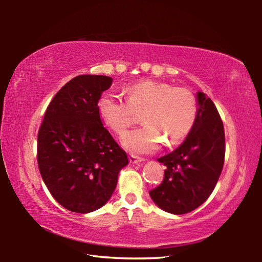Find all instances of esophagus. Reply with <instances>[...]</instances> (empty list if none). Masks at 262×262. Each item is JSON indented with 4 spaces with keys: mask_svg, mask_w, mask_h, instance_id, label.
Returning <instances> with one entry per match:
<instances>
[{
    "mask_svg": "<svg viewBox=\"0 0 262 262\" xmlns=\"http://www.w3.org/2000/svg\"><path fill=\"white\" fill-rule=\"evenodd\" d=\"M143 161H144L143 158L134 156V155H130V156H129V162H130L132 164H137V163H141V162H143Z\"/></svg>",
    "mask_w": 262,
    "mask_h": 262,
    "instance_id": "esophagus-1",
    "label": "esophagus"
}]
</instances>
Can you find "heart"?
Masks as SVG:
<instances>
[{"instance_id": "b5f03b06", "label": "heart", "mask_w": 262, "mask_h": 262, "mask_svg": "<svg viewBox=\"0 0 262 262\" xmlns=\"http://www.w3.org/2000/svg\"><path fill=\"white\" fill-rule=\"evenodd\" d=\"M127 101L104 94L98 100L100 119L111 130L121 135L141 113L143 127L122 136L123 148L132 154H152L161 147L174 145L189 134L198 117L195 96L187 89L147 79L127 88Z\"/></svg>"}]
</instances>
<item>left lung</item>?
I'll list each match as a JSON object with an SVG mask.
<instances>
[{
  "label": "left lung",
  "mask_w": 262,
  "mask_h": 262,
  "mask_svg": "<svg viewBox=\"0 0 262 262\" xmlns=\"http://www.w3.org/2000/svg\"><path fill=\"white\" fill-rule=\"evenodd\" d=\"M196 103L192 130L174 151L157 159L166 166L164 180L149 192L157 207L174 215L196 209L209 198L224 164V128L216 106L201 91Z\"/></svg>",
  "instance_id": "left-lung-1"
}]
</instances>
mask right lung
<instances>
[{
    "label": "right lung",
    "mask_w": 262,
    "mask_h": 262,
    "mask_svg": "<svg viewBox=\"0 0 262 262\" xmlns=\"http://www.w3.org/2000/svg\"><path fill=\"white\" fill-rule=\"evenodd\" d=\"M113 78L79 75L54 96L38 133V166L53 198L79 214L107 202L127 154L104 127L98 112L101 94Z\"/></svg>",
    "instance_id": "1"
}]
</instances>
